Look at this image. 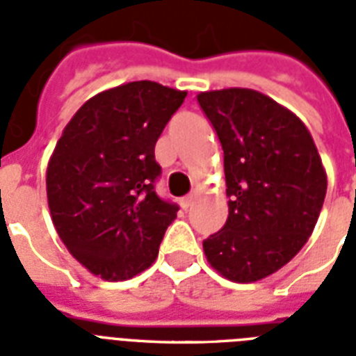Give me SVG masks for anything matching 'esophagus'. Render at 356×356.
Segmentation results:
<instances>
[{
	"label": "esophagus",
	"mask_w": 356,
	"mask_h": 356,
	"mask_svg": "<svg viewBox=\"0 0 356 356\" xmlns=\"http://www.w3.org/2000/svg\"><path fill=\"white\" fill-rule=\"evenodd\" d=\"M193 203H195V195H186V197L181 199V207L184 208V210H188L190 207H193Z\"/></svg>",
	"instance_id": "34e87169"
}]
</instances>
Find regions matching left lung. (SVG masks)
<instances>
[{
    "label": "left lung",
    "mask_w": 356,
    "mask_h": 356,
    "mask_svg": "<svg viewBox=\"0 0 356 356\" xmlns=\"http://www.w3.org/2000/svg\"><path fill=\"white\" fill-rule=\"evenodd\" d=\"M225 155L228 219L203 241L225 278L250 283L289 263L318 221L327 175L305 124L254 89L197 95Z\"/></svg>",
    "instance_id": "obj_1"
}]
</instances>
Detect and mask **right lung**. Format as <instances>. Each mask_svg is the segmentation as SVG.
<instances>
[{"label":"right lung","instance_id":"1","mask_svg":"<svg viewBox=\"0 0 356 356\" xmlns=\"http://www.w3.org/2000/svg\"><path fill=\"white\" fill-rule=\"evenodd\" d=\"M186 91L140 80L95 95L74 113L47 166L58 236L83 267L108 282L155 261L179 207L155 193V144Z\"/></svg>","mask_w":356,"mask_h":356}]
</instances>
